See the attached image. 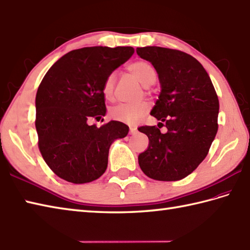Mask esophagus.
<instances>
[{
  "mask_svg": "<svg viewBox=\"0 0 250 250\" xmlns=\"http://www.w3.org/2000/svg\"><path fill=\"white\" fill-rule=\"evenodd\" d=\"M137 131H138V130H137L136 127H130V128H129V134L130 135H136Z\"/></svg>",
  "mask_w": 250,
  "mask_h": 250,
  "instance_id": "obj_1",
  "label": "esophagus"
}]
</instances>
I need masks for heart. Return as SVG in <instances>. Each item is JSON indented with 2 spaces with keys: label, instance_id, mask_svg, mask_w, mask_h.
<instances>
[{
  "label": "heart",
  "instance_id": "obj_1",
  "mask_svg": "<svg viewBox=\"0 0 250 250\" xmlns=\"http://www.w3.org/2000/svg\"><path fill=\"white\" fill-rule=\"evenodd\" d=\"M129 72L139 81V83L144 87H149L156 81V71L153 65L144 60L136 61L128 65ZM114 89H115V74L111 73L104 80L103 85V93L108 100L114 98ZM149 111V104L146 101L137 104H121L119 105L112 108L110 111V115L122 123L135 125L144 118Z\"/></svg>",
  "mask_w": 250,
  "mask_h": 250
}]
</instances>
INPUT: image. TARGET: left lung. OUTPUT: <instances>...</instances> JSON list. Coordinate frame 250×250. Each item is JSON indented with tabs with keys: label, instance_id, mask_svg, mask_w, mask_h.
<instances>
[{
	"label": "left lung",
	"instance_id": "1",
	"mask_svg": "<svg viewBox=\"0 0 250 250\" xmlns=\"http://www.w3.org/2000/svg\"><path fill=\"white\" fill-rule=\"evenodd\" d=\"M136 52L159 74L162 89L151 115L167 127L165 134L161 127H139L149 138V147L138 156L139 166L151 179L181 180L196 169L215 139L217 93L206 70L191 55L156 46Z\"/></svg>",
	"mask_w": 250,
	"mask_h": 250
}]
</instances>
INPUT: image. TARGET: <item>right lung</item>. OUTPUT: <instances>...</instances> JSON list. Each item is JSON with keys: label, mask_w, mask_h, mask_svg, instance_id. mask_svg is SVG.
Wrapping results in <instances>:
<instances>
[{"label": "right lung", "mask_w": 250, "mask_h": 250, "mask_svg": "<svg viewBox=\"0 0 250 250\" xmlns=\"http://www.w3.org/2000/svg\"><path fill=\"white\" fill-rule=\"evenodd\" d=\"M134 52L130 46L75 49L56 61L43 78L35 97L38 146L61 179H98L108 166L111 144L128 134V126L118 121L101 127L87 122L104 116V80Z\"/></svg>", "instance_id": "1"}]
</instances>
